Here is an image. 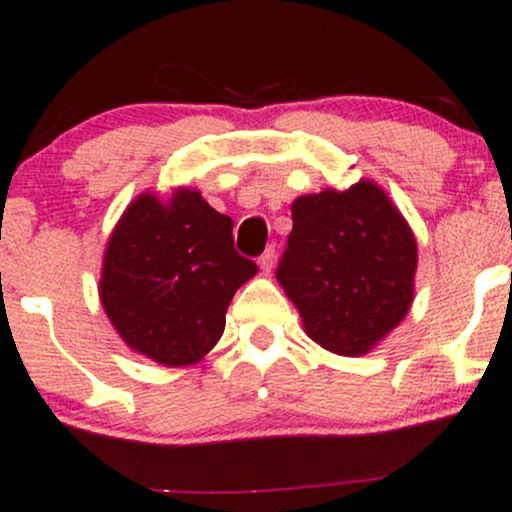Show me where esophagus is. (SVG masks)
Returning <instances> with one entry per match:
<instances>
[{
    "label": "esophagus",
    "mask_w": 512,
    "mask_h": 512,
    "mask_svg": "<svg viewBox=\"0 0 512 512\" xmlns=\"http://www.w3.org/2000/svg\"><path fill=\"white\" fill-rule=\"evenodd\" d=\"M274 260H277V252H274V247L269 245L267 250L262 252V257H260V267H262V272H272Z\"/></svg>",
    "instance_id": "esophagus-1"
}]
</instances>
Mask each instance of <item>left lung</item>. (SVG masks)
<instances>
[{"mask_svg": "<svg viewBox=\"0 0 512 512\" xmlns=\"http://www.w3.org/2000/svg\"><path fill=\"white\" fill-rule=\"evenodd\" d=\"M277 279L313 342L342 357L372 352L411 311L418 243L372 179L291 204Z\"/></svg>", "mask_w": 512, "mask_h": 512, "instance_id": "obj_1", "label": "left lung"}]
</instances>
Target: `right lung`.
I'll list each match as a JSON object with an SVG mask.
<instances>
[{"instance_id":"add662e5","label":"right lung","mask_w":512,"mask_h":512,"mask_svg":"<svg viewBox=\"0 0 512 512\" xmlns=\"http://www.w3.org/2000/svg\"><path fill=\"white\" fill-rule=\"evenodd\" d=\"M255 274V262L235 252L233 221L201 192H143L111 230L99 299L133 352L192 367L221 340L235 291Z\"/></svg>"}]
</instances>
